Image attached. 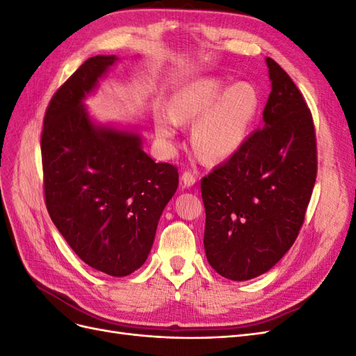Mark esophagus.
Wrapping results in <instances>:
<instances>
[{"instance_id":"esophagus-1","label":"esophagus","mask_w":356,"mask_h":356,"mask_svg":"<svg viewBox=\"0 0 356 356\" xmlns=\"http://www.w3.org/2000/svg\"><path fill=\"white\" fill-rule=\"evenodd\" d=\"M181 179H182V182H184V186L191 187L196 182V175L193 174V172H190V170H186L184 174H182Z\"/></svg>"}]
</instances>
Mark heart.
I'll return each instance as SVG.
<instances>
[{
	"instance_id": "1",
	"label": "heart",
	"mask_w": 356,
	"mask_h": 356,
	"mask_svg": "<svg viewBox=\"0 0 356 356\" xmlns=\"http://www.w3.org/2000/svg\"><path fill=\"white\" fill-rule=\"evenodd\" d=\"M258 95L251 84L227 88L222 80L203 77L190 81L172 96L169 113L156 118L157 135L172 143L182 122H193L191 143L211 160H224L245 144L258 113Z\"/></svg>"
}]
</instances>
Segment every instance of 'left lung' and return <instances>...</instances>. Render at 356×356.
I'll list each match as a JSON object with an SVG mask.
<instances>
[{
	"instance_id": "left-lung-1",
	"label": "left lung",
	"mask_w": 356,
	"mask_h": 356,
	"mask_svg": "<svg viewBox=\"0 0 356 356\" xmlns=\"http://www.w3.org/2000/svg\"><path fill=\"white\" fill-rule=\"evenodd\" d=\"M272 92L264 126L200 182L203 245L232 281L266 273L296 242L314 191L318 157L312 113L289 75L267 58Z\"/></svg>"
}]
</instances>
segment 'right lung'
Returning a JSON list of instances; mask_svg holds the SVG:
<instances>
[{"label": "right lung", "instance_id": "right-lung-1", "mask_svg": "<svg viewBox=\"0 0 356 356\" xmlns=\"http://www.w3.org/2000/svg\"><path fill=\"white\" fill-rule=\"evenodd\" d=\"M117 58L93 56L63 83L41 132L44 197L72 251L96 270L127 276L152 251L178 169L156 163L135 132L95 124L83 99Z\"/></svg>", "mask_w": 356, "mask_h": 356}]
</instances>
